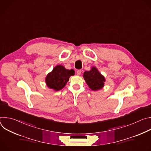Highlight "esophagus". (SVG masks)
<instances>
[{"mask_svg":"<svg viewBox=\"0 0 151 151\" xmlns=\"http://www.w3.org/2000/svg\"><path fill=\"white\" fill-rule=\"evenodd\" d=\"M81 72H82V70L79 69V70H77V72H76V73H77V75H81Z\"/></svg>","mask_w":151,"mask_h":151,"instance_id":"34e87169","label":"esophagus"}]
</instances>
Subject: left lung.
Wrapping results in <instances>:
<instances>
[{"mask_svg":"<svg viewBox=\"0 0 151 151\" xmlns=\"http://www.w3.org/2000/svg\"><path fill=\"white\" fill-rule=\"evenodd\" d=\"M83 77L89 87L94 91L101 89L105 82L104 77L100 74L95 67H93L90 71H85Z\"/></svg>","mask_w":151,"mask_h":151,"instance_id":"1","label":"left lung"}]
</instances>
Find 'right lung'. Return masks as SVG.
<instances>
[{
    "instance_id": "add662e5",
    "label": "right lung",
    "mask_w": 151,
    "mask_h": 151,
    "mask_svg": "<svg viewBox=\"0 0 151 151\" xmlns=\"http://www.w3.org/2000/svg\"><path fill=\"white\" fill-rule=\"evenodd\" d=\"M74 74L75 71L73 69L68 70L61 65H58L53 69L51 73H48L45 82L49 88L58 91L66 85L70 76Z\"/></svg>"
}]
</instances>
